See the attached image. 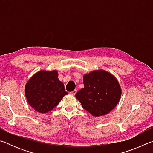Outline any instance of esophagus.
Here are the masks:
<instances>
[{
  "label": "esophagus",
  "instance_id": "esophagus-1",
  "mask_svg": "<svg viewBox=\"0 0 153 153\" xmlns=\"http://www.w3.org/2000/svg\"><path fill=\"white\" fill-rule=\"evenodd\" d=\"M77 93V90H74V91H72V92H70V94H71V95H76V94Z\"/></svg>",
  "mask_w": 153,
  "mask_h": 153
}]
</instances>
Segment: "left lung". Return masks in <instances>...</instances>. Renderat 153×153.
<instances>
[{
    "label": "left lung",
    "instance_id": "left-lung-1",
    "mask_svg": "<svg viewBox=\"0 0 153 153\" xmlns=\"http://www.w3.org/2000/svg\"><path fill=\"white\" fill-rule=\"evenodd\" d=\"M84 88L76 94L82 107L95 117L106 115L116 107L121 95V87L112 74L93 71L83 77Z\"/></svg>",
    "mask_w": 153,
    "mask_h": 153
}]
</instances>
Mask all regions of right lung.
<instances>
[{
    "label": "right lung",
    "mask_w": 153,
    "mask_h": 153,
    "mask_svg": "<svg viewBox=\"0 0 153 153\" xmlns=\"http://www.w3.org/2000/svg\"><path fill=\"white\" fill-rule=\"evenodd\" d=\"M25 94L31 107L38 112L45 113L56 107L67 92L58 79L57 71H40L27 82Z\"/></svg>",
    "instance_id": "obj_1"
}]
</instances>
